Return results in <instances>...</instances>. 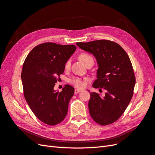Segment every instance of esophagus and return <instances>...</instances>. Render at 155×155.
<instances>
[{"label":"esophagus","mask_w":155,"mask_h":155,"mask_svg":"<svg viewBox=\"0 0 155 155\" xmlns=\"http://www.w3.org/2000/svg\"><path fill=\"white\" fill-rule=\"evenodd\" d=\"M82 90H79V89H75V90H74V93H75V94H78V93H79L80 91H81Z\"/></svg>","instance_id":"esophagus-1"}]
</instances>
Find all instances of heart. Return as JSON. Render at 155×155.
Returning <instances> with one entry per match:
<instances>
[{"label":"heart","instance_id":"b5f03b06","mask_svg":"<svg viewBox=\"0 0 155 155\" xmlns=\"http://www.w3.org/2000/svg\"><path fill=\"white\" fill-rule=\"evenodd\" d=\"M79 59L81 60L83 64H84L85 65L87 64L88 61H91V60H94L93 58L90 56V54H86V53H82L79 55ZM71 65V61L70 60H67V62L65 63V69H69ZM70 82L76 87L78 88H81L84 86V83L83 81L79 78L78 77H74L72 78H71L70 79Z\"/></svg>","mask_w":155,"mask_h":155}]
</instances>
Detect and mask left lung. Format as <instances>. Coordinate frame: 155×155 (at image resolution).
I'll return each instance as SVG.
<instances>
[{
  "instance_id": "obj_1",
  "label": "left lung",
  "mask_w": 155,
  "mask_h": 155,
  "mask_svg": "<svg viewBox=\"0 0 155 155\" xmlns=\"http://www.w3.org/2000/svg\"><path fill=\"white\" fill-rule=\"evenodd\" d=\"M76 45L97 60L98 68L93 87L107 91L104 97L95 92L90 93V114L99 125L111 124L124 113L134 94L135 77L130 60L121 46L110 41L97 40Z\"/></svg>"
}]
</instances>
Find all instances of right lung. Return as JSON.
Masks as SVG:
<instances>
[{
    "instance_id": "right-lung-1",
    "label": "right lung",
    "mask_w": 155,
    "mask_h": 155,
    "mask_svg": "<svg viewBox=\"0 0 155 155\" xmlns=\"http://www.w3.org/2000/svg\"><path fill=\"white\" fill-rule=\"evenodd\" d=\"M76 49L73 45L43 43L34 48L24 61L21 81L25 98L35 116L47 125H57L67 114L74 88L66 84L58 91L54 86Z\"/></svg>"
}]
</instances>
